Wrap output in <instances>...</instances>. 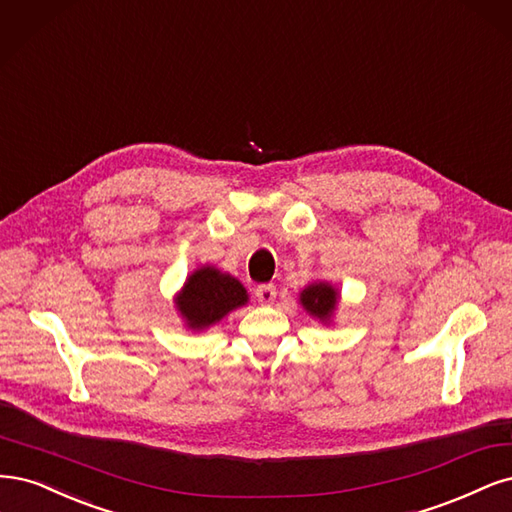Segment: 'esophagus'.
Returning a JSON list of instances; mask_svg holds the SVG:
<instances>
[{"label": "esophagus", "mask_w": 512, "mask_h": 512, "mask_svg": "<svg viewBox=\"0 0 512 512\" xmlns=\"http://www.w3.org/2000/svg\"><path fill=\"white\" fill-rule=\"evenodd\" d=\"M255 295H257V300H259L261 304H272V302L276 300V287H274L272 283L259 285L257 291H255Z\"/></svg>", "instance_id": "34e87169"}]
</instances>
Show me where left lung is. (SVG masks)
Here are the masks:
<instances>
[{"mask_svg":"<svg viewBox=\"0 0 512 512\" xmlns=\"http://www.w3.org/2000/svg\"><path fill=\"white\" fill-rule=\"evenodd\" d=\"M336 300H338V293L325 283H315L302 291L304 308L310 312V315H315L319 319H329V315H332L336 308Z\"/></svg>","mask_w":512,"mask_h":512,"instance_id":"obj_1","label":"left lung"}]
</instances>
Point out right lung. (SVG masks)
Here are the masks:
<instances>
[{"instance_id":"add662e5","label":"right lung","mask_w":512,"mask_h":512,"mask_svg":"<svg viewBox=\"0 0 512 512\" xmlns=\"http://www.w3.org/2000/svg\"><path fill=\"white\" fill-rule=\"evenodd\" d=\"M246 291L236 278L214 268H202L189 276L178 298V310L193 329L221 321L229 310L246 304Z\"/></svg>"}]
</instances>
